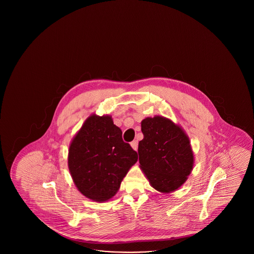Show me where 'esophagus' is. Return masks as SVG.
<instances>
[{"instance_id": "34e87169", "label": "esophagus", "mask_w": 254, "mask_h": 254, "mask_svg": "<svg viewBox=\"0 0 254 254\" xmlns=\"http://www.w3.org/2000/svg\"><path fill=\"white\" fill-rule=\"evenodd\" d=\"M130 145H131V147H132L134 150H137L138 149V141H132L131 143H130Z\"/></svg>"}]
</instances>
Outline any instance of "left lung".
Masks as SVG:
<instances>
[{
    "mask_svg": "<svg viewBox=\"0 0 254 254\" xmlns=\"http://www.w3.org/2000/svg\"><path fill=\"white\" fill-rule=\"evenodd\" d=\"M144 139L139 142L140 168L151 187L169 193L187 181L194 156L188 135L178 125L162 116L141 123Z\"/></svg>",
    "mask_w": 254,
    "mask_h": 254,
    "instance_id": "obj_1",
    "label": "left lung"
}]
</instances>
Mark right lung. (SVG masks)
I'll use <instances>...</instances> for the list:
<instances>
[{
	"instance_id": "1",
	"label": "right lung",
	"mask_w": 254,
	"mask_h": 254,
	"mask_svg": "<svg viewBox=\"0 0 254 254\" xmlns=\"http://www.w3.org/2000/svg\"><path fill=\"white\" fill-rule=\"evenodd\" d=\"M137 160V152L123 141L111 116L92 114L74 136L67 163L78 190L101 203L116 194Z\"/></svg>"
}]
</instances>
